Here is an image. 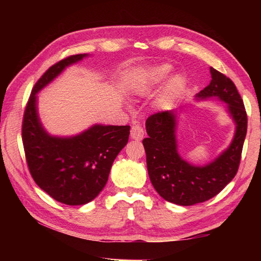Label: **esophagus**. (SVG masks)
I'll list each match as a JSON object with an SVG mask.
<instances>
[{
    "label": "esophagus",
    "instance_id": "esophagus-1",
    "mask_svg": "<svg viewBox=\"0 0 261 261\" xmlns=\"http://www.w3.org/2000/svg\"><path fill=\"white\" fill-rule=\"evenodd\" d=\"M130 136L132 139L135 140H142L143 136H145V131H143V127L140 124H135L131 127Z\"/></svg>",
    "mask_w": 261,
    "mask_h": 261
}]
</instances>
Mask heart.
<instances>
[{
	"label": "heart",
	"instance_id": "b5f03b06",
	"mask_svg": "<svg viewBox=\"0 0 261 261\" xmlns=\"http://www.w3.org/2000/svg\"><path fill=\"white\" fill-rule=\"evenodd\" d=\"M171 71V67L169 65H159L156 67L151 68L147 74V77L145 82H143V87L150 88L154 85L159 84L163 81H165L169 76ZM185 87V81L180 76H175L174 79H171L167 86L165 87V91L163 94V101L165 103H168L174 101L175 98L178 97L182 90Z\"/></svg>",
	"mask_w": 261,
	"mask_h": 261
}]
</instances>
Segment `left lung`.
Segmentation results:
<instances>
[{"instance_id":"left-lung-1","label":"left lung","mask_w":261,"mask_h":261,"mask_svg":"<svg viewBox=\"0 0 261 261\" xmlns=\"http://www.w3.org/2000/svg\"><path fill=\"white\" fill-rule=\"evenodd\" d=\"M210 84L196 97H218L228 104L237 130L230 147L204 167L182 160L177 152L176 118L170 111H162L146 121L148 138L142 140L147 156L149 178L154 190L166 201L177 205H194L214 197L234 178L239 169L248 118L234 83L224 74L210 67Z\"/></svg>"}]
</instances>
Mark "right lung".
Segmentation results:
<instances>
[{
	"label": "right lung",
	"mask_w": 261,
	"mask_h": 261,
	"mask_svg": "<svg viewBox=\"0 0 261 261\" xmlns=\"http://www.w3.org/2000/svg\"><path fill=\"white\" fill-rule=\"evenodd\" d=\"M86 56H68L47 69L32 88L22 121V142L33 180L49 196L66 205L86 204L98 195L130 134L129 125L96 124L73 138L51 137L43 130L36 94L67 66Z\"/></svg>",
	"instance_id": "obj_1"
}]
</instances>
